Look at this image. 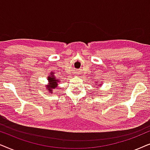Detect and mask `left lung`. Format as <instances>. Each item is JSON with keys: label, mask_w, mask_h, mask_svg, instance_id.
I'll return each instance as SVG.
<instances>
[{"label": "left lung", "mask_w": 150, "mask_h": 150, "mask_svg": "<svg viewBox=\"0 0 150 150\" xmlns=\"http://www.w3.org/2000/svg\"><path fill=\"white\" fill-rule=\"evenodd\" d=\"M100 85H101V84H100Z\"/></svg>", "instance_id": "left-lung-1"}]
</instances>
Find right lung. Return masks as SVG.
<instances>
[{
	"label": "right lung",
	"mask_w": 150,
	"mask_h": 150,
	"mask_svg": "<svg viewBox=\"0 0 150 150\" xmlns=\"http://www.w3.org/2000/svg\"><path fill=\"white\" fill-rule=\"evenodd\" d=\"M47 79L49 81L48 85L46 86L47 91L50 92V93H53V89H55L57 86V83L59 82V80L56 78V77L54 76L53 73H51V75L48 77Z\"/></svg>",
	"instance_id": "right-lung-1"
}]
</instances>
